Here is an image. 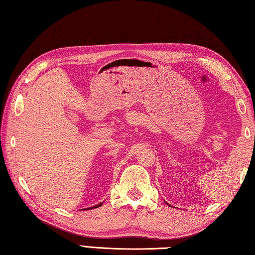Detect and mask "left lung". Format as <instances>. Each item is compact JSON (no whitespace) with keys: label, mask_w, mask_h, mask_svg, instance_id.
Listing matches in <instances>:
<instances>
[{"label":"left lung","mask_w":255,"mask_h":255,"mask_svg":"<svg viewBox=\"0 0 255 255\" xmlns=\"http://www.w3.org/2000/svg\"><path fill=\"white\" fill-rule=\"evenodd\" d=\"M166 204H167V203H166ZM169 206H170V205H169Z\"/></svg>","instance_id":"left-lung-1"}]
</instances>
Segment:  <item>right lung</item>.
I'll return each instance as SVG.
<instances>
[{
    "label": "right lung",
    "instance_id": "obj_1",
    "mask_svg": "<svg viewBox=\"0 0 255 255\" xmlns=\"http://www.w3.org/2000/svg\"><path fill=\"white\" fill-rule=\"evenodd\" d=\"M103 205V203H100V204H97V205H95V206H92V207H89V208H85L84 210H90V209H94V208H97V207H101V206Z\"/></svg>",
    "mask_w": 255,
    "mask_h": 255
}]
</instances>
